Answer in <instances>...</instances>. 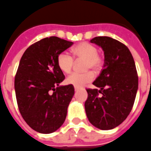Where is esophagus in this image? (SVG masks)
Wrapping results in <instances>:
<instances>
[{"label": "esophagus", "mask_w": 151, "mask_h": 151, "mask_svg": "<svg viewBox=\"0 0 151 151\" xmlns=\"http://www.w3.org/2000/svg\"><path fill=\"white\" fill-rule=\"evenodd\" d=\"M78 90V88H77V87H75V91H77Z\"/></svg>", "instance_id": "esophagus-1"}]
</instances>
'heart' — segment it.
<instances>
[{
    "label": "heart",
    "instance_id": "b5f03b06",
    "mask_svg": "<svg viewBox=\"0 0 151 151\" xmlns=\"http://www.w3.org/2000/svg\"><path fill=\"white\" fill-rule=\"evenodd\" d=\"M73 57L76 60H84L85 70L92 69L95 72L101 70L103 65V59L99 53L98 49L94 45L88 42H82L75 46L72 50ZM66 52H60L57 56V65L59 69L64 73H69L73 69L74 59ZM94 78V74L91 72L84 73H73L65 79L67 84L81 88Z\"/></svg>",
    "mask_w": 151,
    "mask_h": 151
}]
</instances>
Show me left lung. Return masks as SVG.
Returning a JSON list of instances; mask_svg holds the SVG:
<instances>
[{"instance_id": "1", "label": "left lung", "mask_w": 151, "mask_h": 151, "mask_svg": "<svg viewBox=\"0 0 151 151\" xmlns=\"http://www.w3.org/2000/svg\"><path fill=\"white\" fill-rule=\"evenodd\" d=\"M90 42L102 48L105 63L93 82L100 89H86V115L95 127L111 130L121 124L133 108L138 88L137 69L129 49L122 42L109 37H96Z\"/></svg>"}]
</instances>
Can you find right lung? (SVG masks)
<instances>
[{
    "label": "right lung",
    "instance_id": "add662e5",
    "mask_svg": "<svg viewBox=\"0 0 151 151\" xmlns=\"http://www.w3.org/2000/svg\"><path fill=\"white\" fill-rule=\"evenodd\" d=\"M73 44L57 37L42 39L29 46L20 59L14 79L18 109L32 129L52 133L62 126L74 95L73 86H60L65 76L57 56Z\"/></svg>",
    "mask_w": 151,
    "mask_h": 151
}]
</instances>
